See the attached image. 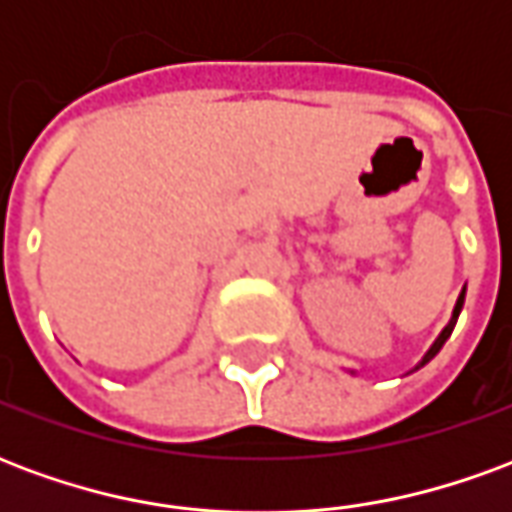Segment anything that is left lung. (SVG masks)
I'll list each match as a JSON object with an SVG mask.
<instances>
[{
  "label": "left lung",
  "mask_w": 512,
  "mask_h": 512,
  "mask_svg": "<svg viewBox=\"0 0 512 512\" xmlns=\"http://www.w3.org/2000/svg\"><path fill=\"white\" fill-rule=\"evenodd\" d=\"M463 299H466V285H463L461 296H458V301H455V310H452L450 323H447V326H444V329H441V334H439V337H436V343L430 345V348H428V354L422 356V362H419V365L414 367V370H419V367H425V365H428L430 359H433V356H436V354H439V351H441V345H444V343H447V340H450L452 329H455V323H458V315H461V310H463Z\"/></svg>",
  "instance_id": "1"
}]
</instances>
